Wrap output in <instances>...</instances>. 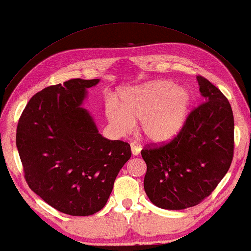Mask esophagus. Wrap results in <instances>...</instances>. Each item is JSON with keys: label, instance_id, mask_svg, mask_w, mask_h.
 I'll list each match as a JSON object with an SVG mask.
<instances>
[{"label": "esophagus", "instance_id": "obj_1", "mask_svg": "<svg viewBox=\"0 0 251 251\" xmlns=\"http://www.w3.org/2000/svg\"><path fill=\"white\" fill-rule=\"evenodd\" d=\"M130 150H131V154H133V156H137L142 151V146L139 145L138 143L134 142L130 144Z\"/></svg>", "mask_w": 251, "mask_h": 251}]
</instances>
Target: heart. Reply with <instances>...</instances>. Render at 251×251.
Listing matches in <instances>:
<instances>
[{
	"label": "heart",
	"instance_id": "heart-1",
	"mask_svg": "<svg viewBox=\"0 0 251 251\" xmlns=\"http://www.w3.org/2000/svg\"><path fill=\"white\" fill-rule=\"evenodd\" d=\"M118 105L106 104V117L116 131L126 134L141 121L143 134L152 143H166L184 126L190 107L187 88L172 80H156L123 93Z\"/></svg>",
	"mask_w": 251,
	"mask_h": 251
}]
</instances>
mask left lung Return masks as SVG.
<instances>
[{"instance_id":"1","label":"left lung","mask_w":251,"mask_h":251,"mask_svg":"<svg viewBox=\"0 0 251 251\" xmlns=\"http://www.w3.org/2000/svg\"><path fill=\"white\" fill-rule=\"evenodd\" d=\"M197 82L205 103L189 114L171 143L142 151L147 165L144 189L163 209L198 205L217 187L232 160L231 106L209 80L197 76Z\"/></svg>"}]
</instances>
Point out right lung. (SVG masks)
Here are the masks:
<instances>
[{"mask_svg":"<svg viewBox=\"0 0 251 251\" xmlns=\"http://www.w3.org/2000/svg\"><path fill=\"white\" fill-rule=\"evenodd\" d=\"M99 82L74 78L36 93L16 128V147L29 188L71 216L100 211L131 155L128 143L103 137L83 107L87 90Z\"/></svg>","mask_w":251,"mask_h":251,"instance_id":"right-lung-1","label":"right lung"}]
</instances>
